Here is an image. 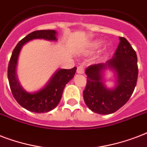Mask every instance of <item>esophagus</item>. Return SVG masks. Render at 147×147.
Segmentation results:
<instances>
[{
    "mask_svg": "<svg viewBox=\"0 0 147 147\" xmlns=\"http://www.w3.org/2000/svg\"><path fill=\"white\" fill-rule=\"evenodd\" d=\"M77 73L79 74H84V68L83 66H79L77 69Z\"/></svg>",
    "mask_w": 147,
    "mask_h": 147,
    "instance_id": "34e87169",
    "label": "esophagus"
}]
</instances>
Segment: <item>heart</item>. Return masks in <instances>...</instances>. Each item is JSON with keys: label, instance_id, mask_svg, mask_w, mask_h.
I'll list each match as a JSON object with an SVG mask.
<instances>
[{"label": "heart", "instance_id": "heart-1", "mask_svg": "<svg viewBox=\"0 0 147 147\" xmlns=\"http://www.w3.org/2000/svg\"><path fill=\"white\" fill-rule=\"evenodd\" d=\"M102 44H103V40H94L90 45L89 52H94L97 49L100 48L102 46Z\"/></svg>", "mask_w": 147, "mask_h": 147}]
</instances>
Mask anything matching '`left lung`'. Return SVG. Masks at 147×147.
<instances>
[{
    "label": "left lung",
    "instance_id": "left-lung-1",
    "mask_svg": "<svg viewBox=\"0 0 147 147\" xmlns=\"http://www.w3.org/2000/svg\"><path fill=\"white\" fill-rule=\"evenodd\" d=\"M120 44L114 55L105 63L86 68V85L84 90L86 105L99 114H110L122 107L134 93L138 77L137 57L131 45L124 37H120ZM107 69L113 71L116 86L108 88L103 82Z\"/></svg>",
    "mask_w": 147,
    "mask_h": 147
}]
</instances>
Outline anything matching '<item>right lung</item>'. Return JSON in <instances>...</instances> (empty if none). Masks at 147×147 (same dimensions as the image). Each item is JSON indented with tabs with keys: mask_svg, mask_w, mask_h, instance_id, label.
Returning <instances> with one entry per match:
<instances>
[{
	"mask_svg": "<svg viewBox=\"0 0 147 147\" xmlns=\"http://www.w3.org/2000/svg\"><path fill=\"white\" fill-rule=\"evenodd\" d=\"M35 39L57 41V31L54 30H36L23 38L12 52L9 61L7 77L13 97L21 107L31 112L47 113L53 110L60 103L66 84L74 77L77 67L69 70L58 69L42 89L34 93L26 91L18 81L16 73L17 64L22 47L27 42Z\"/></svg>",
	"mask_w": 147,
	"mask_h": 147,
	"instance_id": "right-lung-1",
	"label": "right lung"
}]
</instances>
